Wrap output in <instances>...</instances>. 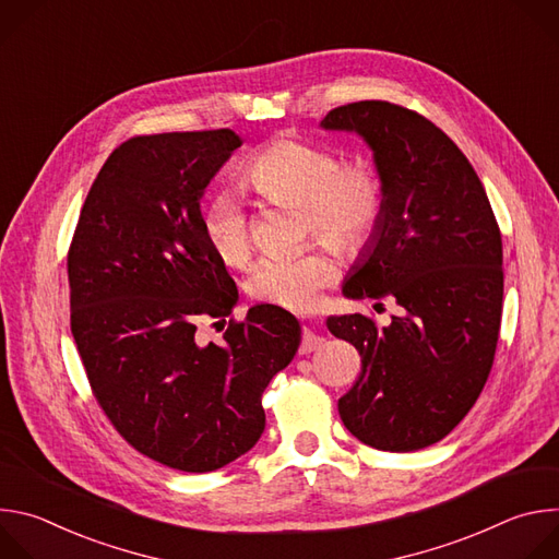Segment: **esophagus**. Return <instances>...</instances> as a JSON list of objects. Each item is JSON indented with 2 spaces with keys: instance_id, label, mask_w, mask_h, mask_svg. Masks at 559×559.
I'll list each match as a JSON object with an SVG mask.
<instances>
[{
  "instance_id": "obj_1",
  "label": "esophagus",
  "mask_w": 559,
  "mask_h": 559,
  "mask_svg": "<svg viewBox=\"0 0 559 559\" xmlns=\"http://www.w3.org/2000/svg\"><path fill=\"white\" fill-rule=\"evenodd\" d=\"M323 343H325V338L321 334H316L311 328H305L302 341H300V354H311L316 349H321Z\"/></svg>"
}]
</instances>
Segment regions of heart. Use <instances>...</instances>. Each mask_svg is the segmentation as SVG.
I'll return each mask as SVG.
<instances>
[{"label":"heart","instance_id":"b5f03b06","mask_svg":"<svg viewBox=\"0 0 559 559\" xmlns=\"http://www.w3.org/2000/svg\"><path fill=\"white\" fill-rule=\"evenodd\" d=\"M243 181L274 203L300 205L305 234H321L343 252L360 248L382 216V183L360 162L341 164L325 145L278 136L243 166ZM201 229L212 252L227 265H243L252 252L250 218L234 194L218 192L201 212ZM338 278V263L323 243L289 254L263 257L248 276L252 298L294 311L311 309Z\"/></svg>","mask_w":559,"mask_h":559}]
</instances>
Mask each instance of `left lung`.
I'll return each instance as SVG.
<instances>
[{
    "mask_svg": "<svg viewBox=\"0 0 559 559\" xmlns=\"http://www.w3.org/2000/svg\"><path fill=\"white\" fill-rule=\"evenodd\" d=\"M321 128L367 141L384 194L343 294L403 307L386 328L362 313L328 318L362 362L338 414L373 449L418 451L453 431L491 373L504 294L500 227L468 158L423 115L356 102L330 110Z\"/></svg>",
    "mask_w": 559,
    "mask_h": 559,
    "instance_id": "1",
    "label": "left lung"
}]
</instances>
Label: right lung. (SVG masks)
I'll use <instances>...</instances> for the list:
<instances>
[{
    "instance_id": "right-lung-1",
    "label": "right lung",
    "mask_w": 559,
    "mask_h": 559,
    "mask_svg": "<svg viewBox=\"0 0 559 559\" xmlns=\"http://www.w3.org/2000/svg\"><path fill=\"white\" fill-rule=\"evenodd\" d=\"M241 143L229 128L123 141L68 250L70 330L99 407L130 447L186 473L259 442L261 395L300 345L276 305L225 325L238 289L205 241L201 197ZM207 317L226 328L221 344L198 338Z\"/></svg>"
}]
</instances>
